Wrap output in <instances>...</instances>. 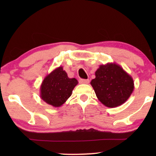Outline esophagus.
I'll return each instance as SVG.
<instances>
[{
  "instance_id": "esophagus-1",
  "label": "esophagus",
  "mask_w": 156,
  "mask_h": 156,
  "mask_svg": "<svg viewBox=\"0 0 156 156\" xmlns=\"http://www.w3.org/2000/svg\"><path fill=\"white\" fill-rule=\"evenodd\" d=\"M80 82L81 84H89V80H83V79H81L80 80Z\"/></svg>"
}]
</instances>
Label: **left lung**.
Returning <instances> with one entry per match:
<instances>
[{
    "label": "left lung",
    "mask_w": 156,
    "mask_h": 156,
    "mask_svg": "<svg viewBox=\"0 0 156 156\" xmlns=\"http://www.w3.org/2000/svg\"><path fill=\"white\" fill-rule=\"evenodd\" d=\"M91 85L104 106L114 108L125 103L134 89L133 80L120 65L107 63L99 66Z\"/></svg>",
    "instance_id": "obj_1"
}]
</instances>
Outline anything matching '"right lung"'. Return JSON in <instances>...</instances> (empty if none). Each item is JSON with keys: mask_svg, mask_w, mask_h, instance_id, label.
Returning <instances> with one entry per match:
<instances>
[{"mask_svg": "<svg viewBox=\"0 0 156 156\" xmlns=\"http://www.w3.org/2000/svg\"><path fill=\"white\" fill-rule=\"evenodd\" d=\"M78 81L69 78L62 67H59L48 74L40 86V97L47 104L59 107L72 95Z\"/></svg>", "mask_w": 156, "mask_h": 156, "instance_id": "add662e5", "label": "right lung"}]
</instances>
